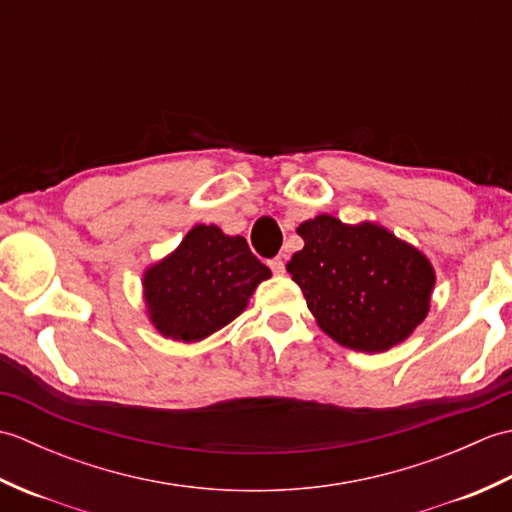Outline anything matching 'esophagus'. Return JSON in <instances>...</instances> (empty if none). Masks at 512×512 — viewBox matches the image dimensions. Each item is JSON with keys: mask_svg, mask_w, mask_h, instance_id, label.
Segmentation results:
<instances>
[{"mask_svg": "<svg viewBox=\"0 0 512 512\" xmlns=\"http://www.w3.org/2000/svg\"><path fill=\"white\" fill-rule=\"evenodd\" d=\"M268 266H270V268H273V273H277V275H281V273H284V268H286V264H284V259H281V257H273V259H270V262H268Z\"/></svg>", "mask_w": 512, "mask_h": 512, "instance_id": "34e87169", "label": "esophagus"}]
</instances>
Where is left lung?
I'll return each mask as SVG.
<instances>
[{
    "label": "left lung",
    "mask_w": 512,
    "mask_h": 512,
    "mask_svg": "<svg viewBox=\"0 0 512 512\" xmlns=\"http://www.w3.org/2000/svg\"><path fill=\"white\" fill-rule=\"evenodd\" d=\"M303 248L286 270L319 328L356 352H387L429 312L436 273L418 248L374 222L317 215L299 224Z\"/></svg>",
    "instance_id": "8db88e82"
}]
</instances>
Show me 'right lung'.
I'll return each mask as SVG.
<instances>
[{"instance_id":"right-lung-1","label":"right lung","mask_w":512,"mask_h":512,"mask_svg":"<svg viewBox=\"0 0 512 512\" xmlns=\"http://www.w3.org/2000/svg\"><path fill=\"white\" fill-rule=\"evenodd\" d=\"M268 277L270 268L250 253L242 235L198 224L171 255L145 270L149 321L167 339L202 341L239 317Z\"/></svg>"}]
</instances>
